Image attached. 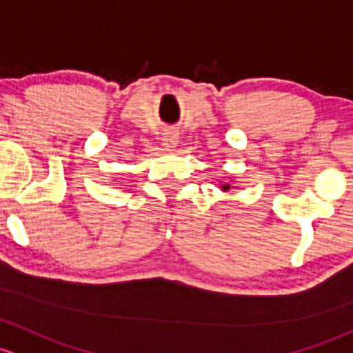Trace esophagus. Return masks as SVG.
Segmentation results:
<instances>
[{
	"label": "esophagus",
	"instance_id": "1",
	"mask_svg": "<svg viewBox=\"0 0 353 353\" xmlns=\"http://www.w3.org/2000/svg\"><path fill=\"white\" fill-rule=\"evenodd\" d=\"M178 143V136L175 132H168L165 137H163V144H165L166 150H173Z\"/></svg>",
	"mask_w": 353,
	"mask_h": 353
}]
</instances>
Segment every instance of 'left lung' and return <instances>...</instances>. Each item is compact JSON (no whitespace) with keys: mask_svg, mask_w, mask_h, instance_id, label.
Returning a JSON list of instances; mask_svg holds the SVG:
<instances>
[{"mask_svg":"<svg viewBox=\"0 0 353 353\" xmlns=\"http://www.w3.org/2000/svg\"><path fill=\"white\" fill-rule=\"evenodd\" d=\"M223 190H230V185H223Z\"/></svg>","mask_w":353,"mask_h":353,"instance_id":"1","label":"left lung"}]
</instances>
